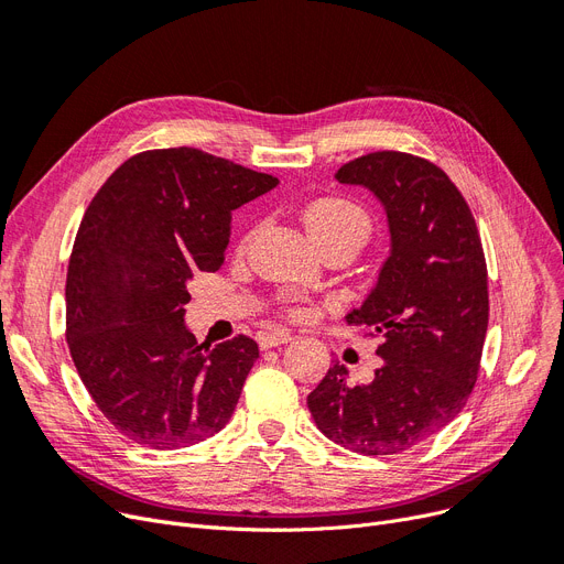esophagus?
<instances>
[{
    "label": "esophagus",
    "instance_id": "34e87169",
    "mask_svg": "<svg viewBox=\"0 0 564 564\" xmlns=\"http://www.w3.org/2000/svg\"><path fill=\"white\" fill-rule=\"evenodd\" d=\"M291 339H293V337H291V333H286V330H271V333L259 335L261 348H273V346L286 344V341H291Z\"/></svg>",
    "mask_w": 564,
    "mask_h": 564
}]
</instances>
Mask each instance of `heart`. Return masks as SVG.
<instances>
[{
	"instance_id": "heart-1",
	"label": "heart",
	"mask_w": 564,
	"mask_h": 564,
	"mask_svg": "<svg viewBox=\"0 0 564 564\" xmlns=\"http://www.w3.org/2000/svg\"><path fill=\"white\" fill-rule=\"evenodd\" d=\"M305 223L324 248L341 240L362 246L371 234V218L365 206L335 195L314 199L305 208ZM248 238L250 234L243 238V243H248ZM293 314H301V310H293Z\"/></svg>"
}]
</instances>
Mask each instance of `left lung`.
<instances>
[{
	"mask_svg": "<svg viewBox=\"0 0 564 564\" xmlns=\"http://www.w3.org/2000/svg\"><path fill=\"white\" fill-rule=\"evenodd\" d=\"M388 213L392 250L367 301L346 316L381 337L367 386L335 362L307 397L321 434L365 457L415 447L459 415L477 381L489 326L487 259L470 206L449 176L404 151L337 170Z\"/></svg>",
	"mask_w": 564,
	"mask_h": 564,
	"instance_id": "obj_1",
	"label": "left lung"
}]
</instances>
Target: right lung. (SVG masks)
Here are the masks:
<instances>
[{"instance_id":"obj_1","label":"right lung","mask_w":564,"mask_h":564,"mask_svg":"<svg viewBox=\"0 0 564 564\" xmlns=\"http://www.w3.org/2000/svg\"><path fill=\"white\" fill-rule=\"evenodd\" d=\"M280 181L199 149L128 158L94 195L66 273V339L100 413L153 449L195 445L229 422L259 358L248 335L197 344L187 282L216 273L231 210Z\"/></svg>"}]
</instances>
